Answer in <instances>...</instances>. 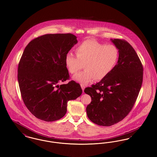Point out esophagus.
<instances>
[{"label":"esophagus","mask_w":157,"mask_h":157,"mask_svg":"<svg viewBox=\"0 0 157 157\" xmlns=\"http://www.w3.org/2000/svg\"><path fill=\"white\" fill-rule=\"evenodd\" d=\"M81 87L82 89V91H84V89H85V86L84 85H82V84H81Z\"/></svg>","instance_id":"esophagus-1"}]
</instances>
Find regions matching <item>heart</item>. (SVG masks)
<instances>
[{"mask_svg": "<svg viewBox=\"0 0 157 157\" xmlns=\"http://www.w3.org/2000/svg\"><path fill=\"white\" fill-rule=\"evenodd\" d=\"M76 56L71 52L67 53L65 63L68 72L77 73L84 64V70L75 75L73 79L82 84H87L94 78L101 80L115 68L119 50L114 45H105L94 40H87L75 48Z\"/></svg>", "mask_w": 157, "mask_h": 157, "instance_id": "heart-1", "label": "heart"}]
</instances>
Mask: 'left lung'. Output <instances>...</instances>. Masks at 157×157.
<instances>
[{"mask_svg":"<svg viewBox=\"0 0 157 157\" xmlns=\"http://www.w3.org/2000/svg\"><path fill=\"white\" fill-rule=\"evenodd\" d=\"M119 50V58L112 72L84 92L91 101L86 107L91 122L109 126L117 124L132 110L140 91L143 67L136 52L126 41L111 39Z\"/></svg>","mask_w":157,"mask_h":157,"instance_id":"left-lung-1","label":"left lung"}]
</instances>
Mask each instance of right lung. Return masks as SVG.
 Segmentation results:
<instances>
[{
  "mask_svg": "<svg viewBox=\"0 0 157 157\" xmlns=\"http://www.w3.org/2000/svg\"><path fill=\"white\" fill-rule=\"evenodd\" d=\"M77 43L71 33L45 34L25 47L17 69V80L25 106L36 118L52 122L67 112V102L82 93L78 83L70 81L65 63L67 53Z\"/></svg>",
  "mask_w": 157,
  "mask_h": 157,
  "instance_id": "add662e5",
  "label": "right lung"
}]
</instances>
